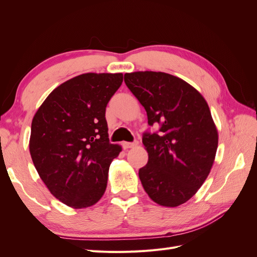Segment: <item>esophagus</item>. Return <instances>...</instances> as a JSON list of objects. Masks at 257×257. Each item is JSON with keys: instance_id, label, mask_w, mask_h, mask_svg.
<instances>
[{"instance_id": "34e87169", "label": "esophagus", "mask_w": 257, "mask_h": 257, "mask_svg": "<svg viewBox=\"0 0 257 257\" xmlns=\"http://www.w3.org/2000/svg\"><path fill=\"white\" fill-rule=\"evenodd\" d=\"M138 146V142H134V143H124L123 144V147L124 149H131V148H134Z\"/></svg>"}]
</instances>
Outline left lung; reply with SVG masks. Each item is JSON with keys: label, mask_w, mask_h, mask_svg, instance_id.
I'll return each instance as SVG.
<instances>
[{"label": "left lung", "mask_w": 257, "mask_h": 257, "mask_svg": "<svg viewBox=\"0 0 257 257\" xmlns=\"http://www.w3.org/2000/svg\"><path fill=\"white\" fill-rule=\"evenodd\" d=\"M124 81L147 111L143 144L147 165L139 179L149 197L161 206L177 207L195 195L213 165L217 131L205 98L191 84L162 72H135Z\"/></svg>", "instance_id": "obj_1"}]
</instances>
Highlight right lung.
Returning <instances> with one entry per match:
<instances>
[{
    "label": "right lung",
    "instance_id": "right-lung-1",
    "mask_svg": "<svg viewBox=\"0 0 257 257\" xmlns=\"http://www.w3.org/2000/svg\"><path fill=\"white\" fill-rule=\"evenodd\" d=\"M123 75L87 73L54 89L31 125L30 153L52 195L75 208L104 195L108 170L121 147L109 143L106 106Z\"/></svg>",
    "mask_w": 257,
    "mask_h": 257
}]
</instances>
